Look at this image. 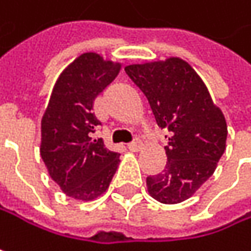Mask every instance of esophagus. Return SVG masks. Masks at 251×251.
Wrapping results in <instances>:
<instances>
[{"instance_id": "obj_1", "label": "esophagus", "mask_w": 251, "mask_h": 251, "mask_svg": "<svg viewBox=\"0 0 251 251\" xmlns=\"http://www.w3.org/2000/svg\"><path fill=\"white\" fill-rule=\"evenodd\" d=\"M127 148H129L130 151H139V150L142 148V142H141L139 139H135V141H132V142L127 144Z\"/></svg>"}]
</instances>
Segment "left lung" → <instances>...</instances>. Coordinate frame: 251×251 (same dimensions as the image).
I'll use <instances>...</instances> for the list:
<instances>
[{"label":"left lung","mask_w":251,"mask_h":251,"mask_svg":"<svg viewBox=\"0 0 251 251\" xmlns=\"http://www.w3.org/2000/svg\"><path fill=\"white\" fill-rule=\"evenodd\" d=\"M125 71L148 99L158 126L170 132L167 164L147 177L148 192L161 203L183 202L214 175L226 151V118L201 76L180 58Z\"/></svg>","instance_id":"left-lung-1"}]
</instances>
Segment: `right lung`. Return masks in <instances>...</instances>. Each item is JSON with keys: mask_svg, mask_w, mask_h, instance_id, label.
Instances as JSON below:
<instances>
[{"mask_svg": "<svg viewBox=\"0 0 251 251\" xmlns=\"http://www.w3.org/2000/svg\"><path fill=\"white\" fill-rule=\"evenodd\" d=\"M119 70V64L97 53H82L59 75L42 118V160L50 177L74 199H96L116 173L119 152L107 150L101 138L94 139L101 122L93 106Z\"/></svg>", "mask_w": 251, "mask_h": 251, "instance_id": "add662e5", "label": "right lung"}]
</instances>
